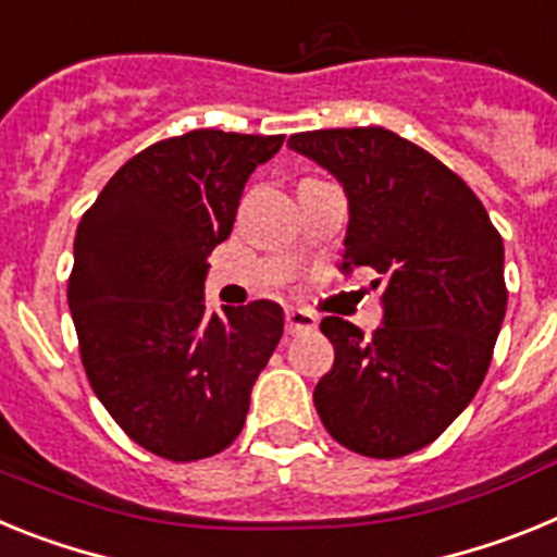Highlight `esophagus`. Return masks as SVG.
Wrapping results in <instances>:
<instances>
[{"label": "esophagus", "instance_id": "obj_1", "mask_svg": "<svg viewBox=\"0 0 557 557\" xmlns=\"http://www.w3.org/2000/svg\"><path fill=\"white\" fill-rule=\"evenodd\" d=\"M284 323H287V334H304V332H312V329L318 326L314 314L304 312V309H287Z\"/></svg>", "mask_w": 557, "mask_h": 557}]
</instances>
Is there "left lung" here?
I'll use <instances>...</instances> for the list:
<instances>
[{
	"label": "left lung",
	"instance_id": "8db88e82",
	"mask_svg": "<svg viewBox=\"0 0 557 557\" xmlns=\"http://www.w3.org/2000/svg\"><path fill=\"white\" fill-rule=\"evenodd\" d=\"M287 145L346 191L343 273L373 268L385 284L371 337L334 314L321 321L334 366L314 387L318 416L357 455L424 449L488 373L508 309L499 231L466 181L385 127L295 133Z\"/></svg>",
	"mask_w": 557,
	"mask_h": 557
}]
</instances>
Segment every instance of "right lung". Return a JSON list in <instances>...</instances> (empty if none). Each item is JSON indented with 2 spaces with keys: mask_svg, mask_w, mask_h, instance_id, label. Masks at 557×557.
Returning a JSON list of instances; mask_svg holds the SVG:
<instances>
[{
  "mask_svg": "<svg viewBox=\"0 0 557 557\" xmlns=\"http://www.w3.org/2000/svg\"><path fill=\"white\" fill-rule=\"evenodd\" d=\"M284 136L191 131L116 170L75 234L69 309L86 376L141 449L175 462L243 432L284 332L273 301L206 309L209 253L234 228L250 172Z\"/></svg>",
  "mask_w": 557,
  "mask_h": 557,
  "instance_id": "right-lung-1",
  "label": "right lung"
}]
</instances>
